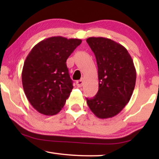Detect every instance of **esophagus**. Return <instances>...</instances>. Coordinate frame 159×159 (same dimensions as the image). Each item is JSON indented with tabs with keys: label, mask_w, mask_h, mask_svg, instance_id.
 Segmentation results:
<instances>
[{
	"label": "esophagus",
	"mask_w": 159,
	"mask_h": 159,
	"mask_svg": "<svg viewBox=\"0 0 159 159\" xmlns=\"http://www.w3.org/2000/svg\"><path fill=\"white\" fill-rule=\"evenodd\" d=\"M83 85V79H80L79 80H77L76 81V85L78 86V87H82Z\"/></svg>",
	"instance_id": "obj_1"
}]
</instances>
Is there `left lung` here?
I'll list each match as a JSON object with an SVG mask.
<instances>
[{
    "instance_id": "left-lung-1",
    "label": "left lung",
    "mask_w": 159,
    "mask_h": 159,
    "mask_svg": "<svg viewBox=\"0 0 159 159\" xmlns=\"http://www.w3.org/2000/svg\"><path fill=\"white\" fill-rule=\"evenodd\" d=\"M96 57L99 90L87 99L90 109L99 118L116 116L128 103L136 82V70L131 56L122 45L103 37L86 40Z\"/></svg>"
}]
</instances>
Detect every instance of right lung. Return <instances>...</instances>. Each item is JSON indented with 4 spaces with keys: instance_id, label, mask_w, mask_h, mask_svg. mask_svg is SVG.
<instances>
[{
    "instance_id": "add662e5",
    "label": "right lung",
    "mask_w": 159,
    "mask_h": 159,
    "mask_svg": "<svg viewBox=\"0 0 159 159\" xmlns=\"http://www.w3.org/2000/svg\"><path fill=\"white\" fill-rule=\"evenodd\" d=\"M81 42L52 36L39 42L29 53L21 80L26 98L37 111L52 116L63 108L74 88L66 60Z\"/></svg>"
}]
</instances>
